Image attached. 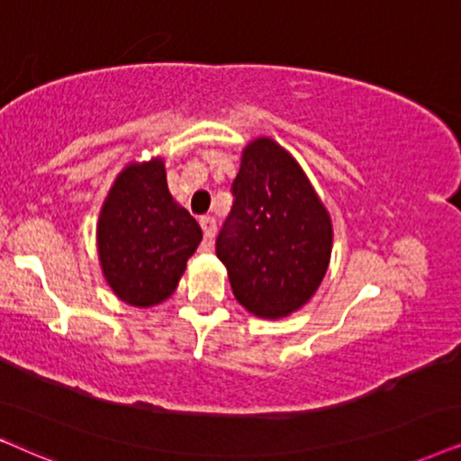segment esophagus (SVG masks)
Instances as JSON below:
<instances>
[{"mask_svg": "<svg viewBox=\"0 0 461 461\" xmlns=\"http://www.w3.org/2000/svg\"><path fill=\"white\" fill-rule=\"evenodd\" d=\"M200 227H202V231H204V240L211 242L214 238V231H217V221H214L212 217H202Z\"/></svg>", "mask_w": 461, "mask_h": 461, "instance_id": "esophagus-1", "label": "esophagus"}]
</instances>
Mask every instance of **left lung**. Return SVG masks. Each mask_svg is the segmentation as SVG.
Here are the masks:
<instances>
[{"mask_svg": "<svg viewBox=\"0 0 461 461\" xmlns=\"http://www.w3.org/2000/svg\"><path fill=\"white\" fill-rule=\"evenodd\" d=\"M234 204L221 227L217 257L249 312L282 318L310 302L327 274L333 227L308 176L272 139L242 153Z\"/></svg>", "mask_w": 461, "mask_h": 461, "instance_id": "left-lung-1", "label": "left lung"}]
</instances>
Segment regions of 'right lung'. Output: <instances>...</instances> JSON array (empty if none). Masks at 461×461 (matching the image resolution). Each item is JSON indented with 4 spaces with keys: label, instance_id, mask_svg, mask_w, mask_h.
Segmentation results:
<instances>
[{
    "label": "right lung",
    "instance_id": "1",
    "mask_svg": "<svg viewBox=\"0 0 461 461\" xmlns=\"http://www.w3.org/2000/svg\"><path fill=\"white\" fill-rule=\"evenodd\" d=\"M96 242L113 293L149 308L175 293L202 230L170 195L162 159H151L122 170L98 217Z\"/></svg>",
    "mask_w": 461,
    "mask_h": 461
}]
</instances>
